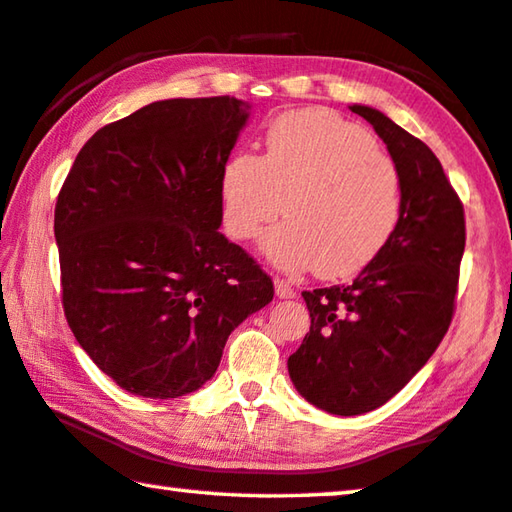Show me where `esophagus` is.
Listing matches in <instances>:
<instances>
[{
	"label": "esophagus",
	"instance_id": "34e87169",
	"mask_svg": "<svg viewBox=\"0 0 512 512\" xmlns=\"http://www.w3.org/2000/svg\"><path fill=\"white\" fill-rule=\"evenodd\" d=\"M274 290H276V297H279V299H294V297H297V290L292 288L290 281L279 279V276L274 279Z\"/></svg>",
	"mask_w": 512,
	"mask_h": 512
}]
</instances>
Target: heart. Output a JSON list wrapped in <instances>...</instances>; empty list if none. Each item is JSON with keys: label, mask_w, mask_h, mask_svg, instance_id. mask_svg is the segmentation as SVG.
<instances>
[{"label": "heart", "mask_w": 512, "mask_h": 512, "mask_svg": "<svg viewBox=\"0 0 512 512\" xmlns=\"http://www.w3.org/2000/svg\"><path fill=\"white\" fill-rule=\"evenodd\" d=\"M281 209L288 220L265 233V256L288 272L315 267L321 279H346L396 229L400 170L371 132L344 116L319 107L281 114L265 132L261 157L238 150L224 161L220 213L229 236L245 242Z\"/></svg>", "instance_id": "1"}]
</instances>
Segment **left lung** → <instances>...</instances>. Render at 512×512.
<instances>
[{"mask_svg":"<svg viewBox=\"0 0 512 512\" xmlns=\"http://www.w3.org/2000/svg\"><path fill=\"white\" fill-rule=\"evenodd\" d=\"M351 112L387 143L402 209L353 283L303 292L310 333L288 371L303 398L335 416L382 407L427 364L452 324L465 249L463 204L434 152L373 107Z\"/></svg>","mask_w":512,"mask_h":512,"instance_id":"obj_1","label":"left lung"}]
</instances>
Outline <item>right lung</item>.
<instances>
[{
	"instance_id": "1",
	"label": "right lung",
	"mask_w": 512,
	"mask_h": 512,
	"mask_svg": "<svg viewBox=\"0 0 512 512\" xmlns=\"http://www.w3.org/2000/svg\"><path fill=\"white\" fill-rule=\"evenodd\" d=\"M247 116L233 96L150 103L94 132L60 188L67 324L134 396L200 389L231 330L274 297L261 265L218 231L220 170Z\"/></svg>"
}]
</instances>
